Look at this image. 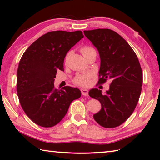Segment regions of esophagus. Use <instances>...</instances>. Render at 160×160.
<instances>
[{"instance_id": "34e87169", "label": "esophagus", "mask_w": 160, "mask_h": 160, "mask_svg": "<svg viewBox=\"0 0 160 160\" xmlns=\"http://www.w3.org/2000/svg\"><path fill=\"white\" fill-rule=\"evenodd\" d=\"M81 92L83 96H88V90L87 89H82L81 90Z\"/></svg>"}]
</instances>
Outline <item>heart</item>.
<instances>
[{
  "mask_svg": "<svg viewBox=\"0 0 160 160\" xmlns=\"http://www.w3.org/2000/svg\"><path fill=\"white\" fill-rule=\"evenodd\" d=\"M80 51L83 56H85L86 54L93 52V51H95V50H94L93 48H92L90 47H88V46H87V47H83L82 48H81ZM91 76L92 75L90 73H83V74L78 75L75 77L74 82L75 84H77L78 85H81V86L88 85L90 82Z\"/></svg>",
  "mask_w": 160,
  "mask_h": 160,
  "instance_id": "b5f03b06",
  "label": "heart"
}]
</instances>
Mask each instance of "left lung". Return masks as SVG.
I'll return each mask as SVG.
<instances>
[{"label": "left lung", "instance_id": "1", "mask_svg": "<svg viewBox=\"0 0 160 160\" xmlns=\"http://www.w3.org/2000/svg\"><path fill=\"white\" fill-rule=\"evenodd\" d=\"M98 51L100 68L98 83L111 80L105 94L97 88L89 95L99 100L102 108L93 115L104 128L120 126L133 112L141 93L142 72L136 54L123 37L109 29L84 31Z\"/></svg>", "mask_w": 160, "mask_h": 160}]
</instances>
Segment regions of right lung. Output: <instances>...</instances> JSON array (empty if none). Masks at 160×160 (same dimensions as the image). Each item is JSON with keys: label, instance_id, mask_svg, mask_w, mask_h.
<instances>
[{"label": "right lung", "instance_id": "right-lung-1", "mask_svg": "<svg viewBox=\"0 0 160 160\" xmlns=\"http://www.w3.org/2000/svg\"><path fill=\"white\" fill-rule=\"evenodd\" d=\"M84 37L81 31H53L29 46L22 56L17 72L19 100L27 116L37 125L52 127L66 116L79 89L66 86L54 88L57 70H63L66 53Z\"/></svg>", "mask_w": 160, "mask_h": 160}]
</instances>
